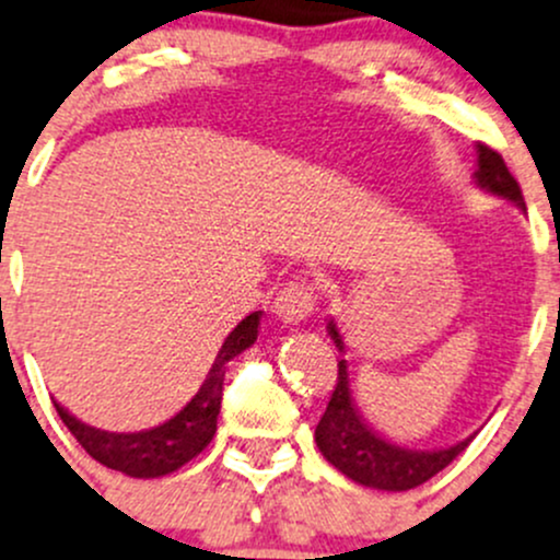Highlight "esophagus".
<instances>
[{
  "label": "esophagus",
  "instance_id": "obj_1",
  "mask_svg": "<svg viewBox=\"0 0 560 560\" xmlns=\"http://www.w3.org/2000/svg\"><path fill=\"white\" fill-rule=\"evenodd\" d=\"M314 305H316L314 287H311L308 281L295 279L290 281V284H284V290L279 292V298H276L273 303V314L279 316L284 325H300V322L308 319Z\"/></svg>",
  "mask_w": 560,
  "mask_h": 560
}]
</instances>
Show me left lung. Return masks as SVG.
I'll use <instances>...</instances> for the list:
<instances>
[{"instance_id":"1","label":"left lung","mask_w":560,"mask_h":560,"mask_svg":"<svg viewBox=\"0 0 560 560\" xmlns=\"http://www.w3.org/2000/svg\"><path fill=\"white\" fill-rule=\"evenodd\" d=\"M475 182L482 190L493 192L499 198H508L517 209L526 211L521 185L510 168L504 166L502 155L491 147L478 144V172ZM329 338L335 340L338 351H343V338H340L335 319L327 322ZM316 445H319L322 456L332 464L338 472L351 478L359 486L378 488V491H408V488L421 486L429 478L445 469L453 458L458 456L475 434H469L462 443L448 445V448L438 451H410L399 448L397 443L378 438L373 429L364 423L359 416L354 397L349 388V370H346V359L338 362V384H335L332 397H329L325 416L316 423Z\"/></svg>"}]
</instances>
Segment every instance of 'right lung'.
Returning a JSON list of instances; mask_svg holds the SVG:
<instances>
[{
  "mask_svg": "<svg viewBox=\"0 0 560 560\" xmlns=\"http://www.w3.org/2000/svg\"><path fill=\"white\" fill-rule=\"evenodd\" d=\"M260 316L262 311H255L233 327L196 397L179 413L158 427L141 429V432H104V429L78 421L63 405L56 402L58 416L88 456H93L104 467L117 469L128 478H163V475L176 472L214 438L222 405V384H225V364L255 343Z\"/></svg>",
  "mask_w": 560,
  "mask_h": 560,
  "instance_id": "obj_1",
  "label": "right lung"
}]
</instances>
